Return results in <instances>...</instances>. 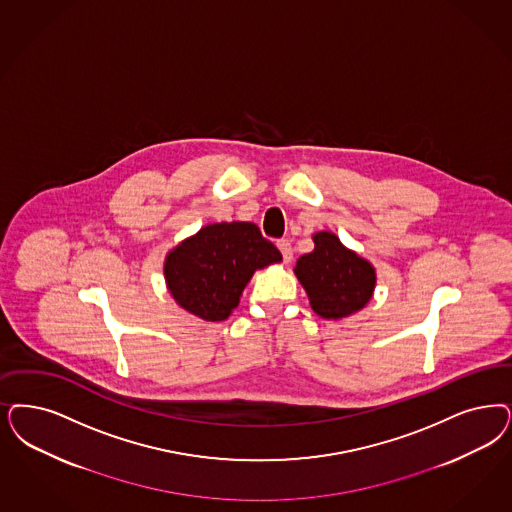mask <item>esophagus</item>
<instances>
[{
	"label": "esophagus",
	"instance_id": "obj_1",
	"mask_svg": "<svg viewBox=\"0 0 512 512\" xmlns=\"http://www.w3.org/2000/svg\"><path fill=\"white\" fill-rule=\"evenodd\" d=\"M278 249L282 251L283 261H285V263H289V261L293 259V247H291L289 240H278Z\"/></svg>",
	"mask_w": 512,
	"mask_h": 512
}]
</instances>
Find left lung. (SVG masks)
<instances>
[{
  "mask_svg": "<svg viewBox=\"0 0 512 512\" xmlns=\"http://www.w3.org/2000/svg\"><path fill=\"white\" fill-rule=\"evenodd\" d=\"M314 244V251L302 255L295 268L314 312L325 319L352 316L371 300L374 268L342 246L333 232H318Z\"/></svg>",
  "mask_w": 512,
  "mask_h": 512,
  "instance_id": "obj_1",
  "label": "left lung"
}]
</instances>
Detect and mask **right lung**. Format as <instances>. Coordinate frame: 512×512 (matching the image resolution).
Here are the masks:
<instances>
[{"mask_svg":"<svg viewBox=\"0 0 512 512\" xmlns=\"http://www.w3.org/2000/svg\"><path fill=\"white\" fill-rule=\"evenodd\" d=\"M280 261V249L257 225L215 223L170 251L164 276L179 306L206 321H223L253 272Z\"/></svg>","mask_w":512,"mask_h":512,"instance_id":"1","label":"right lung"}]
</instances>
